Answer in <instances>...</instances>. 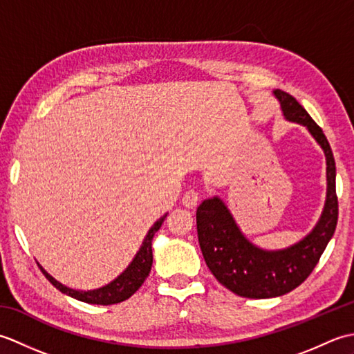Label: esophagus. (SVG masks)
Segmentation results:
<instances>
[{"label": "esophagus", "mask_w": 354, "mask_h": 354, "mask_svg": "<svg viewBox=\"0 0 354 354\" xmlns=\"http://www.w3.org/2000/svg\"><path fill=\"white\" fill-rule=\"evenodd\" d=\"M198 202H199V196H198L196 192H194V190L185 192V194L183 196V205L185 208H194L198 205Z\"/></svg>", "instance_id": "1"}]
</instances>
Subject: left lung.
I'll list each match as a JSON object with an SVG mask.
<instances>
[{
    "mask_svg": "<svg viewBox=\"0 0 354 354\" xmlns=\"http://www.w3.org/2000/svg\"><path fill=\"white\" fill-rule=\"evenodd\" d=\"M284 117L306 126L327 160V201L317 227L301 242L283 251H261L239 231L227 207L217 198L198 207L196 223L202 255L216 280L245 298L280 297L298 288L312 274L337 223L336 165L332 147L321 127L295 97L277 89Z\"/></svg>",
    "mask_w": 354,
    "mask_h": 354,
    "instance_id": "1",
    "label": "left lung"
}]
</instances>
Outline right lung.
Instances as JSON below:
<instances>
[{"label":"right lung","instance_id":"obj_1","mask_svg":"<svg viewBox=\"0 0 354 354\" xmlns=\"http://www.w3.org/2000/svg\"><path fill=\"white\" fill-rule=\"evenodd\" d=\"M165 217H167V214H164L161 219L155 222L153 227L149 230L145 242H142V246L140 248L138 254L135 255V259L129 265V268H127L118 278H115L114 281L109 283L108 286H104V288L95 289V290H88V292L74 290V289L66 288V286H62L61 283L56 281L51 275L45 272V270L39 265L37 266L41 268L45 278H47V280L53 286H55L56 289H59L73 298L80 299V301H84V303L109 306V304H117V303L126 301L127 298H131L133 293L141 288V284L145 283V280L150 272V268H152V261H153L152 239L155 236V232L161 228V225L164 223Z\"/></svg>","mask_w":354,"mask_h":354}]
</instances>
